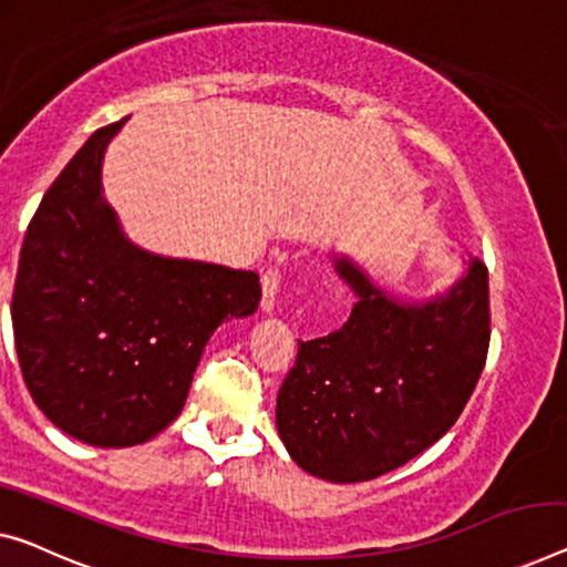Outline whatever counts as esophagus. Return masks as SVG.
Segmentation results:
<instances>
[{"label": "esophagus", "instance_id": "esophagus-1", "mask_svg": "<svg viewBox=\"0 0 567 567\" xmlns=\"http://www.w3.org/2000/svg\"><path fill=\"white\" fill-rule=\"evenodd\" d=\"M280 282H282L280 269L277 267L265 269V275H261V308L265 310L275 308L277 292H280Z\"/></svg>", "mask_w": 567, "mask_h": 567}]
</instances>
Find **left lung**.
<instances>
[{"instance_id": "obj_1", "label": "left lung", "mask_w": 567, "mask_h": 567, "mask_svg": "<svg viewBox=\"0 0 567 567\" xmlns=\"http://www.w3.org/2000/svg\"><path fill=\"white\" fill-rule=\"evenodd\" d=\"M336 269L359 302L338 331L298 341L277 430L302 471L357 484L404 466L461 417L492 338L488 269L473 261L420 308L384 298L351 261Z\"/></svg>"}]
</instances>
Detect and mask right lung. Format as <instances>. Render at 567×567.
<instances>
[{
  "instance_id": "right-lung-1",
  "label": "right lung",
  "mask_w": 567,
  "mask_h": 567,
  "mask_svg": "<svg viewBox=\"0 0 567 567\" xmlns=\"http://www.w3.org/2000/svg\"><path fill=\"white\" fill-rule=\"evenodd\" d=\"M101 126L24 234L12 328L24 384L55 427L99 447L145 443L181 415L203 346L261 300L257 272L132 247L101 203Z\"/></svg>"
}]
</instances>
